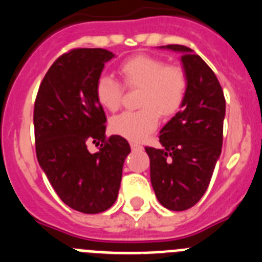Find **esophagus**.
<instances>
[{
  "instance_id": "1",
  "label": "esophagus",
  "mask_w": 262,
  "mask_h": 262,
  "mask_svg": "<svg viewBox=\"0 0 262 262\" xmlns=\"http://www.w3.org/2000/svg\"><path fill=\"white\" fill-rule=\"evenodd\" d=\"M131 148H133L134 151H142L143 145L139 144V143H131Z\"/></svg>"
}]
</instances>
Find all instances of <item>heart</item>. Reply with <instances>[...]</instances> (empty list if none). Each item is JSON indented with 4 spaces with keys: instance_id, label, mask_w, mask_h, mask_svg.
Segmentation results:
<instances>
[{
    "instance_id": "b5f03b06",
    "label": "heart",
    "mask_w": 262,
    "mask_h": 262,
    "mask_svg": "<svg viewBox=\"0 0 262 262\" xmlns=\"http://www.w3.org/2000/svg\"><path fill=\"white\" fill-rule=\"evenodd\" d=\"M123 85L139 89L136 111H124L110 120V129L131 142H140L154 131L159 115L168 118L176 114L185 101L187 76L184 69L165 64L151 55H136L119 66ZM122 85L108 75L99 76L94 86L97 102L103 108L115 111L122 101Z\"/></svg>"
}]
</instances>
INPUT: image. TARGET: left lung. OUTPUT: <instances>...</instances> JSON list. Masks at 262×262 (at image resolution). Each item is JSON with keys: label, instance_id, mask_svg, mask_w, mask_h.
Segmentation results:
<instances>
[{"label": "left lung", "instance_id": "obj_1", "mask_svg": "<svg viewBox=\"0 0 262 262\" xmlns=\"http://www.w3.org/2000/svg\"><path fill=\"white\" fill-rule=\"evenodd\" d=\"M161 48L181 52L187 92L181 110L160 131L161 147H145V152L159 202L184 211L202 198L211 181L223 144L226 99L212 69L191 48Z\"/></svg>", "mask_w": 262, "mask_h": 262}]
</instances>
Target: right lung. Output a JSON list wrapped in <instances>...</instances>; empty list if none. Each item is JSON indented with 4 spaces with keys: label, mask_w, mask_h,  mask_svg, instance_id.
<instances>
[{
    "label": "right lung",
    "mask_w": 262,
    "mask_h": 262,
    "mask_svg": "<svg viewBox=\"0 0 262 262\" xmlns=\"http://www.w3.org/2000/svg\"><path fill=\"white\" fill-rule=\"evenodd\" d=\"M113 57L103 48L62 53L40 82L34 105L39 165L60 200L84 214H98L114 205L131 151L122 136L106 138L105 111L94 96L105 62ZM92 141L101 142L96 154L87 151Z\"/></svg>",
    "instance_id": "add662e5"
}]
</instances>
